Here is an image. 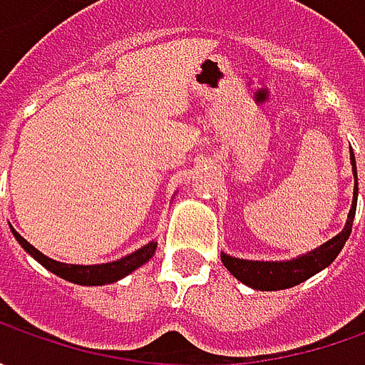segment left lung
Masks as SVG:
<instances>
[{"instance_id": "left-lung-1", "label": "left lung", "mask_w": 365, "mask_h": 365, "mask_svg": "<svg viewBox=\"0 0 365 365\" xmlns=\"http://www.w3.org/2000/svg\"><path fill=\"white\" fill-rule=\"evenodd\" d=\"M349 160H351V170H354V201L351 209L345 221V227L337 233L335 237H331L329 242L319 245L315 250L297 256L292 259H282V262H258V259H240L221 254V262L230 272L244 282L245 287L254 288V290H284V288L297 287L304 282L307 278L315 276L323 268H327L333 259L339 256V252L344 250L345 242L351 233L354 217H356V205H358V168H356V156L354 150L349 148Z\"/></svg>"}]
</instances>
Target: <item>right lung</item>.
I'll return each mask as SVG.
<instances>
[{"label": "right lung", "mask_w": 365, "mask_h": 365, "mask_svg": "<svg viewBox=\"0 0 365 365\" xmlns=\"http://www.w3.org/2000/svg\"><path fill=\"white\" fill-rule=\"evenodd\" d=\"M14 237L20 242V245L36 259L40 262L46 270L52 274L61 276L68 282L75 284H83V287H101V284H111L118 282L123 276L133 272L135 268H140L142 264H146L148 259L154 256L158 242H150V244L142 245L140 250H135L132 254L123 256V258L115 259V262H107V264H95V266H81V264H64V262H56V259L44 256L42 252H38L34 245L28 244L20 233L11 230Z\"/></svg>", "instance_id": "1"}]
</instances>
